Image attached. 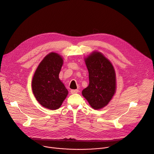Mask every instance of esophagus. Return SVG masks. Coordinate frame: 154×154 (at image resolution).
<instances>
[{
	"instance_id": "1",
	"label": "esophagus",
	"mask_w": 154,
	"mask_h": 154,
	"mask_svg": "<svg viewBox=\"0 0 154 154\" xmlns=\"http://www.w3.org/2000/svg\"><path fill=\"white\" fill-rule=\"evenodd\" d=\"M79 92L78 90H71V93L72 94H75V93H77Z\"/></svg>"
}]
</instances>
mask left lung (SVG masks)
<instances>
[{"mask_svg":"<svg viewBox=\"0 0 154 154\" xmlns=\"http://www.w3.org/2000/svg\"><path fill=\"white\" fill-rule=\"evenodd\" d=\"M89 73V85L82 95L94 109L106 106L116 92V73L110 62L99 52H93L85 60Z\"/></svg>","mask_w":154,"mask_h":154,"instance_id":"left-lung-1","label":"left lung"}]
</instances>
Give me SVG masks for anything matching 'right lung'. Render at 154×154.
<instances>
[{
	"mask_svg": "<svg viewBox=\"0 0 154 154\" xmlns=\"http://www.w3.org/2000/svg\"><path fill=\"white\" fill-rule=\"evenodd\" d=\"M63 60L56 53H50L41 61L32 82L33 93L43 107L58 109L65 100L68 91L59 79Z\"/></svg>",
	"mask_w": 154,
	"mask_h": 154,
	"instance_id": "1",
	"label": "right lung"
}]
</instances>
